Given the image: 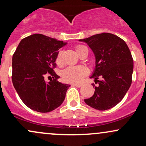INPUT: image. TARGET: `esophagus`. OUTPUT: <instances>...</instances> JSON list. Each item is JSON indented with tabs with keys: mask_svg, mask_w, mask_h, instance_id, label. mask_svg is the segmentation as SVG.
<instances>
[{
	"mask_svg": "<svg viewBox=\"0 0 146 146\" xmlns=\"http://www.w3.org/2000/svg\"><path fill=\"white\" fill-rule=\"evenodd\" d=\"M73 85L74 86H76L78 88H80L82 86V84H73Z\"/></svg>",
	"mask_w": 146,
	"mask_h": 146,
	"instance_id": "1",
	"label": "esophagus"
}]
</instances>
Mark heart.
Returning <instances> with one entry per match:
<instances>
[{
  "label": "heart",
  "mask_w": 146,
  "mask_h": 146,
  "mask_svg": "<svg viewBox=\"0 0 146 146\" xmlns=\"http://www.w3.org/2000/svg\"><path fill=\"white\" fill-rule=\"evenodd\" d=\"M83 45H78L76 46V52L79 53L84 49H86ZM56 62L57 64L60 65L62 64V54L59 52L56 57ZM88 73L87 68L83 66H68L62 72V78L63 80L66 82H78L82 80V78Z\"/></svg>",
  "instance_id": "obj_1"
}]
</instances>
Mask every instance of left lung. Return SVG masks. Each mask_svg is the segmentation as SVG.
<instances>
[{
    "instance_id": "8db88e82",
    "label": "left lung",
    "mask_w": 146,
    "mask_h": 146,
    "mask_svg": "<svg viewBox=\"0 0 146 146\" xmlns=\"http://www.w3.org/2000/svg\"><path fill=\"white\" fill-rule=\"evenodd\" d=\"M79 41L87 43L96 59L90 78L98 86L92 84L94 94L84 101L97 110H110L122 101L132 83L133 59L129 47L121 38L107 33Z\"/></svg>"
}]
</instances>
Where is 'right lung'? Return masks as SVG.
Here are the masks:
<instances>
[{"instance_id": "1", "label": "right lung", "mask_w": 146, "mask_h": 146, "mask_svg": "<svg viewBox=\"0 0 146 146\" xmlns=\"http://www.w3.org/2000/svg\"><path fill=\"white\" fill-rule=\"evenodd\" d=\"M62 41L41 34L23 38L12 58V82L23 103L34 111L47 113L60 105L70 85L62 84L54 72ZM47 74L53 80L48 83Z\"/></svg>"}]
</instances>
